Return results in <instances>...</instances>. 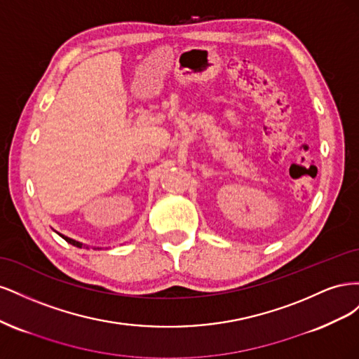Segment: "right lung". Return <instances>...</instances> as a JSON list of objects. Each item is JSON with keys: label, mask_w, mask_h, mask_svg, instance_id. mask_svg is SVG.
I'll list each match as a JSON object with an SVG mask.
<instances>
[{"label": "right lung", "mask_w": 359, "mask_h": 359, "mask_svg": "<svg viewBox=\"0 0 359 359\" xmlns=\"http://www.w3.org/2000/svg\"><path fill=\"white\" fill-rule=\"evenodd\" d=\"M60 236H62L64 240H66L69 244H72V245H74V247H79V248H82V247H83V244H82V243H79V241H74V240H72V238H69V236H64V235H61V233H60Z\"/></svg>", "instance_id": "add662e5"}]
</instances>
